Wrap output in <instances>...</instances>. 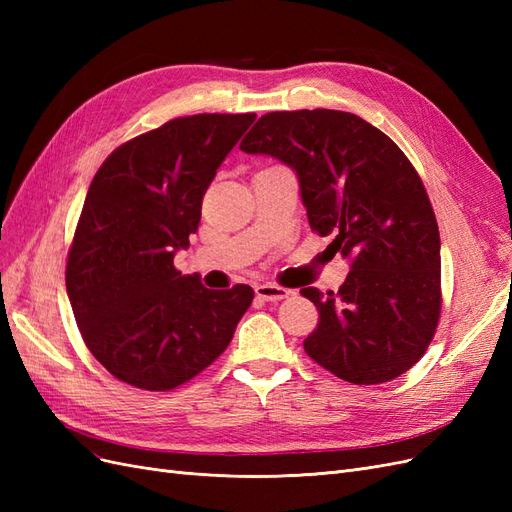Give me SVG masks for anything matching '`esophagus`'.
<instances>
[{"label": "esophagus", "instance_id": "esophagus-1", "mask_svg": "<svg viewBox=\"0 0 512 512\" xmlns=\"http://www.w3.org/2000/svg\"><path fill=\"white\" fill-rule=\"evenodd\" d=\"M290 294V290L288 288H284V286H275V284H260V286H256V297L258 299H262V301H282V299H286Z\"/></svg>", "mask_w": 512, "mask_h": 512}]
</instances>
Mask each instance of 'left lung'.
Masks as SVG:
<instances>
[{"label":"left lung","mask_w":512,"mask_h":512,"mask_svg":"<svg viewBox=\"0 0 512 512\" xmlns=\"http://www.w3.org/2000/svg\"><path fill=\"white\" fill-rule=\"evenodd\" d=\"M297 170L307 220L352 258L335 294L301 288L318 309L303 348L352 384L395 380L421 361L442 309L440 232L416 168L389 136L344 111H275L241 141Z\"/></svg>","instance_id":"left-lung-1"}]
</instances>
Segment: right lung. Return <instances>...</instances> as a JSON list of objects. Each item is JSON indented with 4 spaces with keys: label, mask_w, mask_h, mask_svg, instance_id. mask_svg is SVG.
<instances>
[{
    "label": "right lung",
    "mask_w": 512,
    "mask_h": 512,
    "mask_svg": "<svg viewBox=\"0 0 512 512\" xmlns=\"http://www.w3.org/2000/svg\"><path fill=\"white\" fill-rule=\"evenodd\" d=\"M254 113H200L138 134L89 185L68 250L66 290L96 361L134 389L173 391L228 348L254 290L181 275L203 196Z\"/></svg>",
    "instance_id": "add662e5"
}]
</instances>
